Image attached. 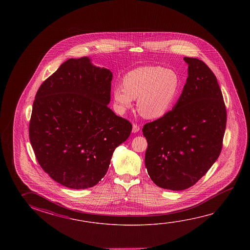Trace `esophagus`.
<instances>
[{
    "mask_svg": "<svg viewBox=\"0 0 250 250\" xmlns=\"http://www.w3.org/2000/svg\"><path fill=\"white\" fill-rule=\"evenodd\" d=\"M140 130V127L137 124H133L132 125V132H138Z\"/></svg>",
    "mask_w": 250,
    "mask_h": 250,
    "instance_id": "1",
    "label": "esophagus"
}]
</instances>
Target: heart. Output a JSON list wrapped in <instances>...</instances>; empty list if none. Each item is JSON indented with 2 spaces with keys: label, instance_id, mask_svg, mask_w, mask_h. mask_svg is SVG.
Instances as JSON below:
<instances>
[{
  "label": "heart",
  "instance_id": "obj_1",
  "mask_svg": "<svg viewBox=\"0 0 250 250\" xmlns=\"http://www.w3.org/2000/svg\"><path fill=\"white\" fill-rule=\"evenodd\" d=\"M179 90V78L172 70L160 66H142L127 72L123 86H116L113 99L119 112H124L137 100L144 118L159 119L171 110Z\"/></svg>",
  "mask_w": 250,
  "mask_h": 250
}]
</instances>
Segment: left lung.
Returning <instances> with one entry per match:
<instances>
[{
  "mask_svg": "<svg viewBox=\"0 0 250 250\" xmlns=\"http://www.w3.org/2000/svg\"><path fill=\"white\" fill-rule=\"evenodd\" d=\"M188 77L176 104L144 125L145 163L158 187L189 188L208 172L221 153L227 110L221 88L204 62L184 58Z\"/></svg>",
  "mask_w": 250,
  "mask_h": 250,
  "instance_id": "8db88e82",
  "label": "left lung"
}]
</instances>
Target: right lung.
<instances>
[{"instance_id": "obj_1", "label": "right lung", "mask_w": 250, "mask_h": 250, "mask_svg": "<svg viewBox=\"0 0 250 250\" xmlns=\"http://www.w3.org/2000/svg\"><path fill=\"white\" fill-rule=\"evenodd\" d=\"M112 73L84 58L62 63L37 90L29 140L42 170L59 184L85 189L106 174L131 124L108 107Z\"/></svg>"}]
</instances>
